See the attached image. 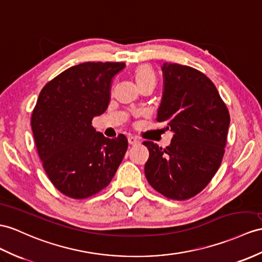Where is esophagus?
<instances>
[{
  "mask_svg": "<svg viewBox=\"0 0 262 262\" xmlns=\"http://www.w3.org/2000/svg\"><path fill=\"white\" fill-rule=\"evenodd\" d=\"M127 141H129L130 144L140 143V140H139L137 137H133V136H129V137H127Z\"/></svg>",
  "mask_w": 262,
  "mask_h": 262,
  "instance_id": "esophagus-1",
  "label": "esophagus"
}]
</instances>
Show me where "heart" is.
I'll return each mask as SVG.
<instances>
[{"label": "heart", "instance_id": "heart-1", "mask_svg": "<svg viewBox=\"0 0 262 262\" xmlns=\"http://www.w3.org/2000/svg\"><path fill=\"white\" fill-rule=\"evenodd\" d=\"M133 76L139 89L144 86H152L155 88L157 83V74L155 70L149 64H140L133 71Z\"/></svg>", "mask_w": 262, "mask_h": 262}]
</instances>
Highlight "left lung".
I'll list each match as a JSON object with an SVG mask.
<instances>
[{
	"label": "left lung",
	"mask_w": 262,
	"mask_h": 262,
	"mask_svg": "<svg viewBox=\"0 0 262 262\" xmlns=\"http://www.w3.org/2000/svg\"><path fill=\"white\" fill-rule=\"evenodd\" d=\"M163 94L158 122L173 132L165 149L151 141L144 173L150 186L172 200H187L205 189L218 171L230 114L206 74L178 63H163Z\"/></svg>",
	"instance_id": "obj_1"
}]
</instances>
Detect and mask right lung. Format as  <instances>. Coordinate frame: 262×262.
<instances>
[{"label":"right lung","instance_id":"add662e5","mask_svg":"<svg viewBox=\"0 0 262 262\" xmlns=\"http://www.w3.org/2000/svg\"><path fill=\"white\" fill-rule=\"evenodd\" d=\"M123 62H85L48 82L31 118L37 153L61 193L85 199L104 189L127 149L124 135L105 138L92 126L110 102L114 75Z\"/></svg>","mask_w":262,"mask_h":262}]
</instances>
